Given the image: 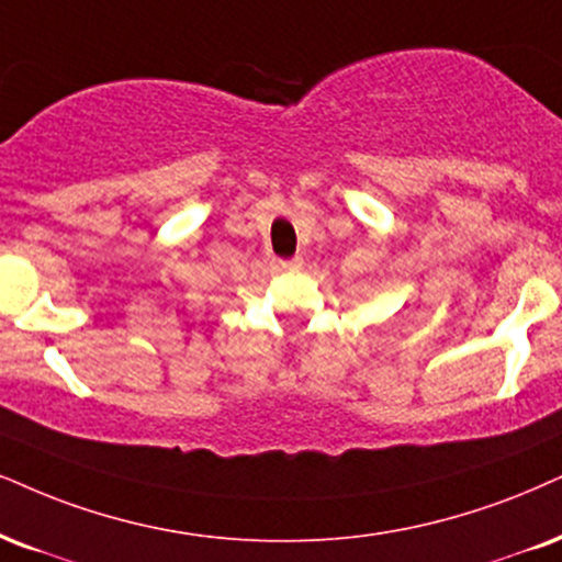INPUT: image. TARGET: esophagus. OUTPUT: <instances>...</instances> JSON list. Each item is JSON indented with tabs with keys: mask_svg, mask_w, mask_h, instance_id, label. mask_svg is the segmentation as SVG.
Here are the masks:
<instances>
[{
	"mask_svg": "<svg viewBox=\"0 0 562 562\" xmlns=\"http://www.w3.org/2000/svg\"><path fill=\"white\" fill-rule=\"evenodd\" d=\"M279 268H281V270H296V268H302V258H292V260H279Z\"/></svg>",
	"mask_w": 562,
	"mask_h": 562,
	"instance_id": "obj_1",
	"label": "esophagus"
}]
</instances>
